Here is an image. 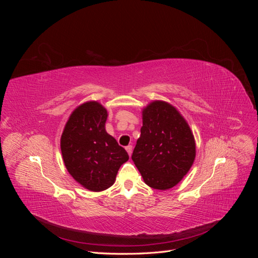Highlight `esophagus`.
<instances>
[{
  "label": "esophagus",
  "instance_id": "esophagus-1",
  "mask_svg": "<svg viewBox=\"0 0 258 258\" xmlns=\"http://www.w3.org/2000/svg\"><path fill=\"white\" fill-rule=\"evenodd\" d=\"M132 145H128L127 147H126V151H127V153L129 154V156H131V154H132Z\"/></svg>",
  "mask_w": 258,
  "mask_h": 258
}]
</instances>
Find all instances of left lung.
Here are the masks:
<instances>
[{"label": "left lung", "instance_id": "obj_1", "mask_svg": "<svg viewBox=\"0 0 258 258\" xmlns=\"http://www.w3.org/2000/svg\"><path fill=\"white\" fill-rule=\"evenodd\" d=\"M142 119L131 158L145 184L159 190L172 188L196 157L192 132L176 108L165 101H153L143 108Z\"/></svg>", "mask_w": 258, "mask_h": 258}]
</instances>
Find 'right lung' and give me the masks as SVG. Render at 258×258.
Segmentation results:
<instances>
[{
	"label": "right lung",
	"instance_id": "1",
	"mask_svg": "<svg viewBox=\"0 0 258 258\" xmlns=\"http://www.w3.org/2000/svg\"><path fill=\"white\" fill-rule=\"evenodd\" d=\"M107 111L97 101L76 107L61 136V153L69 173L91 191L111 187L128 153L105 130Z\"/></svg>",
	"mask_w": 258,
	"mask_h": 258
}]
</instances>
